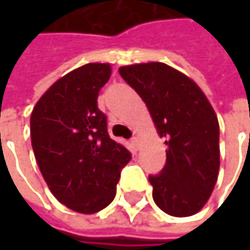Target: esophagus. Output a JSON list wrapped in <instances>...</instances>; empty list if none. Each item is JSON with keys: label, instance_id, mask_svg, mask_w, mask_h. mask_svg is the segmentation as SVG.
<instances>
[{"label": "esophagus", "instance_id": "esophagus-1", "mask_svg": "<svg viewBox=\"0 0 250 250\" xmlns=\"http://www.w3.org/2000/svg\"><path fill=\"white\" fill-rule=\"evenodd\" d=\"M130 142H131V145H133V147H134V149H137V146H139V139H137L136 136H133Z\"/></svg>", "mask_w": 250, "mask_h": 250}]
</instances>
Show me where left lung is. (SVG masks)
<instances>
[{
	"instance_id": "8db88e82",
	"label": "left lung",
	"mask_w": 250,
	"mask_h": 250,
	"mask_svg": "<svg viewBox=\"0 0 250 250\" xmlns=\"http://www.w3.org/2000/svg\"><path fill=\"white\" fill-rule=\"evenodd\" d=\"M119 72L145 101L168 146L164 169L149 175L153 201L175 217L198 213L220 168V128L211 104L192 79L165 63L128 65Z\"/></svg>"
}]
</instances>
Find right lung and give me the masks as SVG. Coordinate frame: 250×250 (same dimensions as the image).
<instances>
[{
  "label": "right lung",
  "mask_w": 250,
  "mask_h": 250,
  "mask_svg": "<svg viewBox=\"0 0 250 250\" xmlns=\"http://www.w3.org/2000/svg\"><path fill=\"white\" fill-rule=\"evenodd\" d=\"M108 63H86L56 81L30 117L31 146L47 187L71 210L92 214L116 197L120 172L131 159L107 131L98 108Z\"/></svg>",
  "instance_id": "obj_1"
}]
</instances>
